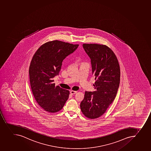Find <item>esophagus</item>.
<instances>
[{
    "label": "esophagus",
    "instance_id": "esophagus-1",
    "mask_svg": "<svg viewBox=\"0 0 151 151\" xmlns=\"http://www.w3.org/2000/svg\"><path fill=\"white\" fill-rule=\"evenodd\" d=\"M77 93V91H70V93L71 94H75Z\"/></svg>",
    "mask_w": 151,
    "mask_h": 151
}]
</instances>
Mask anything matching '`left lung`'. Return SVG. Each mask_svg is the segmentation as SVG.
I'll return each mask as SVG.
<instances>
[{
    "label": "left lung",
    "mask_w": 151,
    "mask_h": 151,
    "mask_svg": "<svg viewBox=\"0 0 151 151\" xmlns=\"http://www.w3.org/2000/svg\"><path fill=\"white\" fill-rule=\"evenodd\" d=\"M91 60L95 91H85L80 104L82 112L90 119L103 114L115 99L120 80L119 63L112 50L105 45H83Z\"/></svg>",
    "instance_id": "8db88e82"
}]
</instances>
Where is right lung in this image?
<instances>
[{
  "mask_svg": "<svg viewBox=\"0 0 151 151\" xmlns=\"http://www.w3.org/2000/svg\"><path fill=\"white\" fill-rule=\"evenodd\" d=\"M78 46L53 40L42 45L33 56L29 69L31 88L37 104L46 111H60L69 97V91L55 86L53 78L59 74L63 60Z\"/></svg>",
  "mask_w": 151,
  "mask_h": 151,
  "instance_id": "1",
  "label": "right lung"
}]
</instances>
